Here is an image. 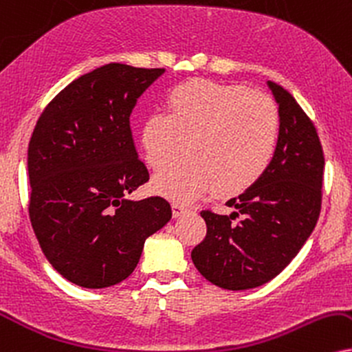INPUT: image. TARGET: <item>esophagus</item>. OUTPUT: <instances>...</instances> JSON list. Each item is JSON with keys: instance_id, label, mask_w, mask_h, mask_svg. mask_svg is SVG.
Listing matches in <instances>:
<instances>
[{"instance_id": "34e87169", "label": "esophagus", "mask_w": 352, "mask_h": 352, "mask_svg": "<svg viewBox=\"0 0 352 352\" xmlns=\"http://www.w3.org/2000/svg\"><path fill=\"white\" fill-rule=\"evenodd\" d=\"M186 212H189L188 206H184V204H177V202L173 204V217H175V219H177V217H181V215H184Z\"/></svg>"}]
</instances>
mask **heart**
Listing matches in <instances>:
<instances>
[{
  "label": "heart",
  "mask_w": 352,
  "mask_h": 352,
  "mask_svg": "<svg viewBox=\"0 0 352 352\" xmlns=\"http://www.w3.org/2000/svg\"><path fill=\"white\" fill-rule=\"evenodd\" d=\"M280 119L271 98L248 88L207 80L169 89L166 112L153 111L142 124L145 162L160 171L183 153L189 160L151 181L156 194L192 201L220 188L240 192L261 177L274 160Z\"/></svg>",
  "instance_id": "heart-1"
}]
</instances>
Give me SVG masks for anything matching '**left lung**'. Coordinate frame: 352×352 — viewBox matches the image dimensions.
<instances>
[{
	"mask_svg": "<svg viewBox=\"0 0 352 352\" xmlns=\"http://www.w3.org/2000/svg\"><path fill=\"white\" fill-rule=\"evenodd\" d=\"M279 106L280 133L271 166L230 199V215L201 212L207 235L190 253L194 266L227 290L258 287L296 258L322 209L324 156L315 125L282 86L267 81Z\"/></svg>",
	"mask_w": 352,
	"mask_h": 352,
	"instance_id": "8db88e82",
	"label": "left lung"
}]
</instances>
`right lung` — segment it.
Listing matches in <instances>:
<instances>
[{"mask_svg": "<svg viewBox=\"0 0 352 352\" xmlns=\"http://www.w3.org/2000/svg\"><path fill=\"white\" fill-rule=\"evenodd\" d=\"M163 73L102 65L60 91L30 137V223L55 271L80 287L127 279L146 238L171 220L162 197L127 199L148 181L130 114Z\"/></svg>", "mask_w": 352, "mask_h": 352, "instance_id": "right-lung-1", "label": "right lung"}]
</instances>
